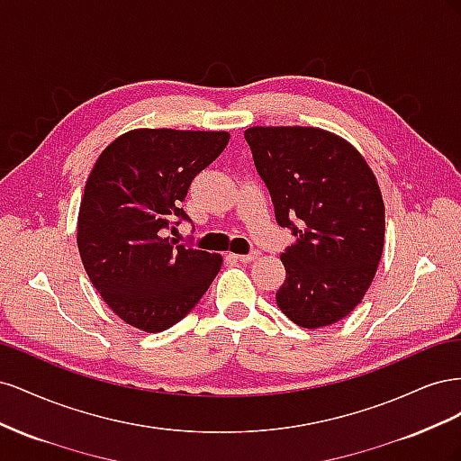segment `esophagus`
<instances>
[{"mask_svg":"<svg viewBox=\"0 0 461 461\" xmlns=\"http://www.w3.org/2000/svg\"><path fill=\"white\" fill-rule=\"evenodd\" d=\"M236 261H240V263H249V261H254V259H258L259 258V252H249V254H236V256H232Z\"/></svg>","mask_w":461,"mask_h":461,"instance_id":"obj_1","label":"esophagus"}]
</instances>
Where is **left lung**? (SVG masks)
Listing matches in <instances>:
<instances>
[{
    "label": "left lung",
    "instance_id": "left-lung-1",
    "mask_svg": "<svg viewBox=\"0 0 461 461\" xmlns=\"http://www.w3.org/2000/svg\"><path fill=\"white\" fill-rule=\"evenodd\" d=\"M275 217L296 236L281 254V312L303 329L337 323L366 296L383 256L384 203L361 153L313 127L244 132Z\"/></svg>",
    "mask_w": 461,
    "mask_h": 461
}]
</instances>
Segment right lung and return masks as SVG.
Listing matches in <instances>:
<instances>
[{"instance_id": "add662e5", "label": "right lung", "mask_w": 461, "mask_h": 461, "mask_svg": "<svg viewBox=\"0 0 461 461\" xmlns=\"http://www.w3.org/2000/svg\"><path fill=\"white\" fill-rule=\"evenodd\" d=\"M229 132L136 129L97 158L80 202L77 244L94 288L124 323L161 332L186 317L222 258L165 239L190 221L180 207Z\"/></svg>"}]
</instances>
